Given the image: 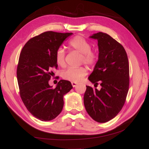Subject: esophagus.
<instances>
[{
	"instance_id": "esophagus-1",
	"label": "esophagus",
	"mask_w": 149,
	"mask_h": 149,
	"mask_svg": "<svg viewBox=\"0 0 149 149\" xmlns=\"http://www.w3.org/2000/svg\"><path fill=\"white\" fill-rule=\"evenodd\" d=\"M71 84H72V86H73V87L74 88L76 86H77L78 83L76 82H71Z\"/></svg>"
}]
</instances>
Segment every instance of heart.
<instances>
[{"instance_id": "1", "label": "heart", "mask_w": 149, "mask_h": 149, "mask_svg": "<svg viewBox=\"0 0 149 149\" xmlns=\"http://www.w3.org/2000/svg\"><path fill=\"white\" fill-rule=\"evenodd\" d=\"M70 47L74 50L82 54L81 60L86 64L93 66L97 61L96 54L91 51V45L88 41L81 36H76L69 43ZM55 60L60 66L65 65V53L64 49L59 48L55 54ZM87 74V69L84 66L78 68H68L63 71L62 77L63 79L73 82H78Z\"/></svg>"}]
</instances>
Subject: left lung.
<instances>
[{"mask_svg":"<svg viewBox=\"0 0 149 149\" xmlns=\"http://www.w3.org/2000/svg\"><path fill=\"white\" fill-rule=\"evenodd\" d=\"M89 37L97 40L99 54L88 79L101 88L86 86L84 104L93 119L104 123L114 118L124 104L129 86L128 58L124 47L108 34L99 32Z\"/></svg>","mask_w":149,"mask_h":149,"instance_id":"obj_1","label":"left lung"}]
</instances>
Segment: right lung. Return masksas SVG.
Segmentation results:
<instances>
[{"mask_svg": "<svg viewBox=\"0 0 149 149\" xmlns=\"http://www.w3.org/2000/svg\"><path fill=\"white\" fill-rule=\"evenodd\" d=\"M73 33L49 31L31 38L20 53L17 76L20 94L26 109L35 118L49 121L60 114L63 97L73 88L69 81L61 79L55 88L49 80L56 68L57 49Z\"/></svg>", "mask_w": 149, "mask_h": 149, "instance_id": "right-lung-1", "label": "right lung"}]
</instances>
